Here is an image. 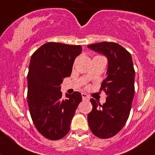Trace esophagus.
<instances>
[{
  "mask_svg": "<svg viewBox=\"0 0 155 155\" xmlns=\"http://www.w3.org/2000/svg\"><path fill=\"white\" fill-rule=\"evenodd\" d=\"M82 97L83 100H89V97L88 96L87 94L86 93H82Z\"/></svg>",
  "mask_w": 155,
  "mask_h": 155,
  "instance_id": "esophagus-1",
  "label": "esophagus"
}]
</instances>
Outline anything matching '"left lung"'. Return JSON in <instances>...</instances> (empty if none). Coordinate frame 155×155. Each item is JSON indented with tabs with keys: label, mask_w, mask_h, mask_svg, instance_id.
<instances>
[{
	"label": "left lung",
	"mask_w": 155,
	"mask_h": 155,
	"mask_svg": "<svg viewBox=\"0 0 155 155\" xmlns=\"http://www.w3.org/2000/svg\"><path fill=\"white\" fill-rule=\"evenodd\" d=\"M108 59L106 78L100 90L106 94L101 105L91 99L92 110L88 115L91 131L100 138H112L126 123L134 94V69L132 58L123 47L113 42H102L88 46Z\"/></svg>",
	"instance_id": "8db88e82"
}]
</instances>
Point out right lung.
I'll return each instance as SVG.
<instances>
[{
    "label": "right lung",
    "mask_w": 155,
    "mask_h": 155,
    "mask_svg": "<svg viewBox=\"0 0 155 155\" xmlns=\"http://www.w3.org/2000/svg\"><path fill=\"white\" fill-rule=\"evenodd\" d=\"M82 47L60 43H47L30 59L27 74V102L32 120L39 132L50 140H59L70 129L80 92L66 94L62 99L60 85L70 76L73 63Z\"/></svg>",
    "instance_id": "right-lung-1"
}]
</instances>
